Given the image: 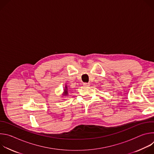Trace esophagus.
Wrapping results in <instances>:
<instances>
[{"label":"esophagus","mask_w":154,"mask_h":154,"mask_svg":"<svg viewBox=\"0 0 154 154\" xmlns=\"http://www.w3.org/2000/svg\"><path fill=\"white\" fill-rule=\"evenodd\" d=\"M90 85V84L89 83H83L84 86H89Z\"/></svg>","instance_id":"obj_1"}]
</instances>
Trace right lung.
<instances>
[{
    "label": "right lung",
    "mask_w": 154,
    "mask_h": 154,
    "mask_svg": "<svg viewBox=\"0 0 154 154\" xmlns=\"http://www.w3.org/2000/svg\"><path fill=\"white\" fill-rule=\"evenodd\" d=\"M66 89L64 90V96H66V95H68V90H67V88H68L66 87Z\"/></svg>",
    "instance_id": "add662e5"
}]
</instances>
